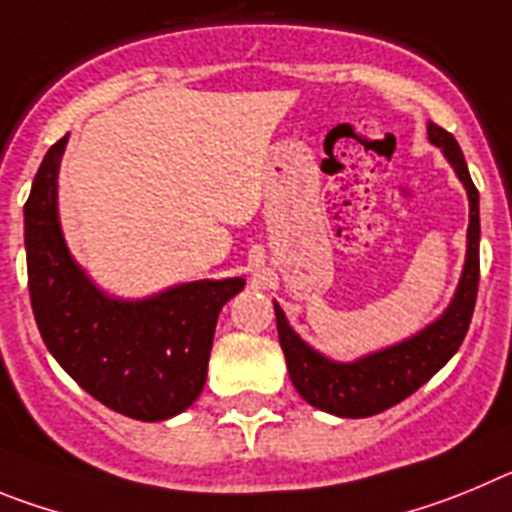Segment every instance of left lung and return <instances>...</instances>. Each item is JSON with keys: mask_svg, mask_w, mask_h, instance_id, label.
<instances>
[{"mask_svg": "<svg viewBox=\"0 0 512 512\" xmlns=\"http://www.w3.org/2000/svg\"><path fill=\"white\" fill-rule=\"evenodd\" d=\"M428 140L441 147L444 158L467 188L469 229L467 260L462 278L449 308L434 324L403 342L359 357L354 362H334L313 347H308L296 331L290 329L283 308L275 303L278 339L288 362L290 382L298 395L319 411L342 418H367L388 411L395 403L416 393L423 382L431 380L454 357L467 336L469 321L480 285V193L469 178L462 147L439 124L428 122Z\"/></svg>", "mask_w": 512, "mask_h": 512, "instance_id": "8db88e82", "label": "left lung"}]
</instances>
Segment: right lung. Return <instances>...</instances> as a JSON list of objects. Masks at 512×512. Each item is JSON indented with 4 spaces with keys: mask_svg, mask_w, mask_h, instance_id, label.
<instances>
[{
    "mask_svg": "<svg viewBox=\"0 0 512 512\" xmlns=\"http://www.w3.org/2000/svg\"><path fill=\"white\" fill-rule=\"evenodd\" d=\"M68 135L45 153L25 204L27 288L45 347L89 395L122 416L165 421L199 398L219 311L245 278L193 280L122 301L91 283L58 219Z\"/></svg>",
    "mask_w": 512,
    "mask_h": 512,
    "instance_id": "obj_1",
    "label": "right lung"
}]
</instances>
